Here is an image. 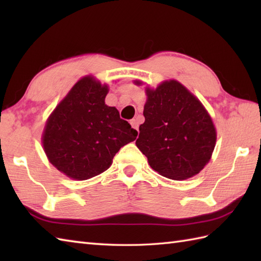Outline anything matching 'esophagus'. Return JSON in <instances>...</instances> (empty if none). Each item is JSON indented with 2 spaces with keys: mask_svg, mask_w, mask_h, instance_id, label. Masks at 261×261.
Instances as JSON below:
<instances>
[{
  "mask_svg": "<svg viewBox=\"0 0 261 261\" xmlns=\"http://www.w3.org/2000/svg\"><path fill=\"white\" fill-rule=\"evenodd\" d=\"M130 123H131V125H132V127H134V129H136L137 131L139 130V123H138V120L132 119V120L130 121Z\"/></svg>",
  "mask_w": 261,
  "mask_h": 261,
  "instance_id": "1",
  "label": "esophagus"
}]
</instances>
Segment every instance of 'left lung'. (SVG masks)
<instances>
[{"label":"left lung","instance_id":"1","mask_svg":"<svg viewBox=\"0 0 261 261\" xmlns=\"http://www.w3.org/2000/svg\"><path fill=\"white\" fill-rule=\"evenodd\" d=\"M146 92L145 123L139 126L137 147L162 176L174 180L191 178L210 162L214 150L212 119L198 98L175 80Z\"/></svg>","mask_w":261,"mask_h":261}]
</instances>
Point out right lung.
<instances>
[{
	"mask_svg": "<svg viewBox=\"0 0 261 261\" xmlns=\"http://www.w3.org/2000/svg\"><path fill=\"white\" fill-rule=\"evenodd\" d=\"M108 85L92 76L80 80L49 116L42 146L55 167L69 178L85 180L107 170L137 130L105 104Z\"/></svg>",
	"mask_w": 261,
	"mask_h": 261,
	"instance_id": "right-lung-1",
	"label": "right lung"
}]
</instances>
